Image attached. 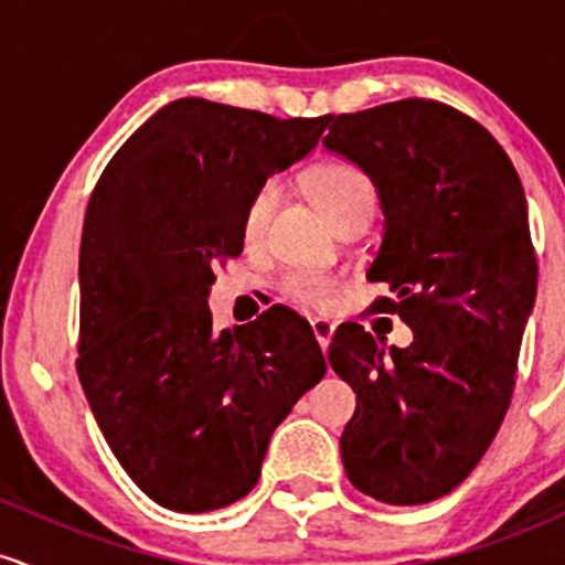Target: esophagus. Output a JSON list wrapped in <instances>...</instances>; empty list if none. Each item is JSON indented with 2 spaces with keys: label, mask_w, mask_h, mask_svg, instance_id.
Returning <instances> with one entry per match:
<instances>
[{
  "label": "esophagus",
  "mask_w": 565,
  "mask_h": 565,
  "mask_svg": "<svg viewBox=\"0 0 565 565\" xmlns=\"http://www.w3.org/2000/svg\"><path fill=\"white\" fill-rule=\"evenodd\" d=\"M309 326H312V333H315L317 344L322 347V352H328V344H331V335L335 331L333 322L326 320V317H315V320H309Z\"/></svg>",
  "instance_id": "obj_1"
}]
</instances>
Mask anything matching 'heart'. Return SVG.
<instances>
[{"label": "heart", "instance_id": "b5f03b06", "mask_svg": "<svg viewBox=\"0 0 565 565\" xmlns=\"http://www.w3.org/2000/svg\"><path fill=\"white\" fill-rule=\"evenodd\" d=\"M312 189L320 207L326 211L333 224H339L344 215L363 207L376 205V189L363 170L352 162H326L312 173ZM282 200V181L269 175L258 183L245 200L243 215H239V237L245 248H262L271 232L277 207ZM282 296L288 301L299 303L303 309L322 312L333 303L339 282L331 275H315V271H294L280 282Z\"/></svg>", "mask_w": 565, "mask_h": 565}]
</instances>
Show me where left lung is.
<instances>
[{
  "label": "left lung",
  "mask_w": 565,
  "mask_h": 565,
  "mask_svg": "<svg viewBox=\"0 0 565 565\" xmlns=\"http://www.w3.org/2000/svg\"><path fill=\"white\" fill-rule=\"evenodd\" d=\"M326 149L365 170L384 207L367 280L373 312L414 331L405 350L358 322L328 363L358 395L341 461L384 504H427L475 470L499 433L536 296L525 194L507 151L472 117L403 98L331 117Z\"/></svg>",
  "instance_id": "8db88e82"
}]
</instances>
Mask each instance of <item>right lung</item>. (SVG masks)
Wrapping results in <instances>:
<instances>
[{
  "instance_id": "1",
  "label": "right lung",
  "mask_w": 565,
  "mask_h": 565,
  "mask_svg": "<svg viewBox=\"0 0 565 565\" xmlns=\"http://www.w3.org/2000/svg\"><path fill=\"white\" fill-rule=\"evenodd\" d=\"M331 117L168 104L100 173L79 245L77 373L119 465L151 502L243 499L269 437L326 376L309 322L282 309L215 331L213 266L243 253L245 200L320 141Z\"/></svg>"
}]
</instances>
